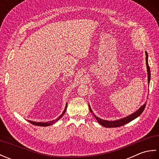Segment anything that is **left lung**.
Instances as JSON below:
<instances>
[{"label":"left lung","instance_id":"obj_1","mask_svg":"<svg viewBox=\"0 0 159 159\" xmlns=\"http://www.w3.org/2000/svg\"><path fill=\"white\" fill-rule=\"evenodd\" d=\"M146 66H147V71H148V84L150 83V67L149 65H148V52H146ZM146 103H145L143 106H141L139 109H138L137 111H135L134 113L130 115V116H128L126 117L122 118V119H120V120H116V121H108V120H104L100 119V118L96 117L95 115L93 113V111L91 109V107L89 105V110H90V112L92 113L93 116L96 117V119L97 120L98 122L100 124L102 125L104 127H107V128H114V127H119L121 126H123V125L126 124L128 122H130L132 120H133L137 118L138 116H139L142 113V112L143 111L145 107H146Z\"/></svg>","mask_w":159,"mask_h":159}]
</instances>
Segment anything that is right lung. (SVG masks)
<instances>
[{
	"mask_svg": "<svg viewBox=\"0 0 159 159\" xmlns=\"http://www.w3.org/2000/svg\"><path fill=\"white\" fill-rule=\"evenodd\" d=\"M67 105V104H66V108H65V109H64L63 112L62 113V114L61 115V116H60L58 118H57V119H56V120H55L50 121H47V122H36V121H30V120H28V121H29L30 123L33 124V125H35V126H50V125H52V124L55 123L56 121H58V120L60 119V118L63 116L64 113H65V112H66V111Z\"/></svg>",
	"mask_w": 159,
	"mask_h": 159,
	"instance_id": "1",
	"label": "right lung"
}]
</instances>
